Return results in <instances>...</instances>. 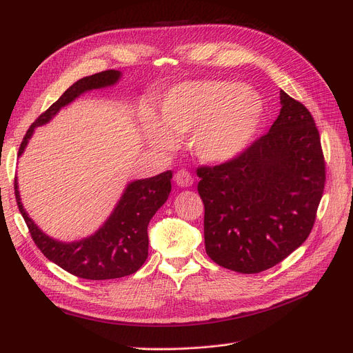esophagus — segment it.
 Wrapping results in <instances>:
<instances>
[{
	"instance_id": "1",
	"label": "esophagus",
	"mask_w": 353,
	"mask_h": 353,
	"mask_svg": "<svg viewBox=\"0 0 353 353\" xmlns=\"http://www.w3.org/2000/svg\"><path fill=\"white\" fill-rule=\"evenodd\" d=\"M174 178H175V183H176L178 187L185 188V187H190L191 184H193V176H191V174L185 169L178 170Z\"/></svg>"
}]
</instances>
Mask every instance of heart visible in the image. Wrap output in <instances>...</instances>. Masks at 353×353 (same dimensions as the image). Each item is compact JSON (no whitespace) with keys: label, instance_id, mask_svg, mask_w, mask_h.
Segmentation results:
<instances>
[{"label":"heart","instance_id":"b5f03b06","mask_svg":"<svg viewBox=\"0 0 353 353\" xmlns=\"http://www.w3.org/2000/svg\"><path fill=\"white\" fill-rule=\"evenodd\" d=\"M263 101L249 85L232 81H190L170 88L159 104V119L141 110L143 140L154 150L172 152L176 138L209 165L225 163L243 153L259 130Z\"/></svg>","mask_w":353,"mask_h":353}]
</instances>
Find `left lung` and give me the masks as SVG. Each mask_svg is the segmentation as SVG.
I'll return each instance as SVG.
<instances>
[{
    "label": "left lung",
    "instance_id": "8db88e82",
    "mask_svg": "<svg viewBox=\"0 0 353 353\" xmlns=\"http://www.w3.org/2000/svg\"><path fill=\"white\" fill-rule=\"evenodd\" d=\"M281 110L270 132L225 163L197 169L205 205V245L223 268L262 272L302 245L325 184L315 121L280 91Z\"/></svg>",
    "mask_w": 353,
    "mask_h": 353
}]
</instances>
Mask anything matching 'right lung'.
<instances>
[{"label": "right lung", "instance_id": "right-lung-1", "mask_svg": "<svg viewBox=\"0 0 353 353\" xmlns=\"http://www.w3.org/2000/svg\"><path fill=\"white\" fill-rule=\"evenodd\" d=\"M121 77L122 73L119 70H104L74 82L48 110L30 125L20 144L19 156L23 154L37 126L48 123L61 108L78 99L81 94L112 87ZM170 179H172V172L166 170L152 178L132 181L126 185L121 200L117 201L108 221L90 237L72 243L59 241L47 236L29 218L20 201L17 178L14 179V194L32 240L46 258L79 279L112 280L137 272L145 262L148 256V222L168 200Z\"/></svg>", "mask_w": 353, "mask_h": 353}]
</instances>
